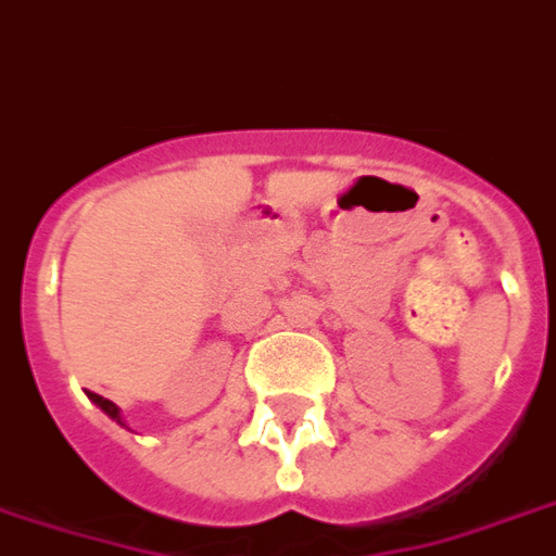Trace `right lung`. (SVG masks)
Listing matches in <instances>:
<instances>
[{"instance_id":"obj_1","label":"right lung","mask_w":556,"mask_h":556,"mask_svg":"<svg viewBox=\"0 0 556 556\" xmlns=\"http://www.w3.org/2000/svg\"><path fill=\"white\" fill-rule=\"evenodd\" d=\"M88 397H90V401H93V404L100 406L102 413L109 415L111 421H117V425H123V418H121V409H117V406L111 404L109 397H102V394H93V392H90V394H88ZM123 427H126V425H123Z\"/></svg>"}]
</instances>
